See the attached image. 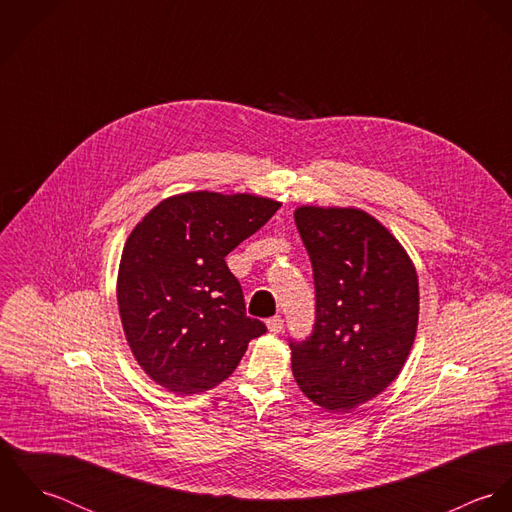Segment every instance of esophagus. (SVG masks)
<instances>
[{
    "mask_svg": "<svg viewBox=\"0 0 512 512\" xmlns=\"http://www.w3.org/2000/svg\"><path fill=\"white\" fill-rule=\"evenodd\" d=\"M266 325H268V331H270V333L278 335V333H282V329H284V319H282L280 315H276V317H270V319L266 321Z\"/></svg>",
    "mask_w": 512,
    "mask_h": 512,
    "instance_id": "obj_1",
    "label": "esophagus"
}]
</instances>
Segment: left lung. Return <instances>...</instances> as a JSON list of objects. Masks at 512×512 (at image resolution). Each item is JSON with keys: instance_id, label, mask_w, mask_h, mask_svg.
I'll return each instance as SVG.
<instances>
[{"instance_id": "obj_1", "label": "left lung", "mask_w": 512, "mask_h": 512, "mask_svg": "<svg viewBox=\"0 0 512 512\" xmlns=\"http://www.w3.org/2000/svg\"><path fill=\"white\" fill-rule=\"evenodd\" d=\"M293 219L315 280V327L292 347L299 390L327 412L378 396L402 370L418 331L416 266L398 238L355 207L301 205Z\"/></svg>"}]
</instances>
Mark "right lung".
I'll use <instances>...</instances> for the list:
<instances>
[{
    "label": "right lung",
    "mask_w": 512,
    "mask_h": 512,
    "mask_svg": "<svg viewBox=\"0 0 512 512\" xmlns=\"http://www.w3.org/2000/svg\"><path fill=\"white\" fill-rule=\"evenodd\" d=\"M280 201L191 191L163 199L130 232L116 297L138 365L165 390L219 386L266 325L246 315L224 256L274 217Z\"/></svg>",
    "instance_id": "obj_1"
}]
</instances>
